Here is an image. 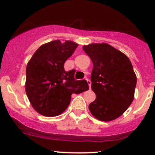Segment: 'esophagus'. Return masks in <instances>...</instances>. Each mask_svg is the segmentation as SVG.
I'll list each match as a JSON object with an SVG mask.
<instances>
[{
    "label": "esophagus",
    "instance_id": "esophagus-1",
    "mask_svg": "<svg viewBox=\"0 0 155 155\" xmlns=\"http://www.w3.org/2000/svg\"><path fill=\"white\" fill-rule=\"evenodd\" d=\"M85 80L87 81V84H88V86H89V88H91V81H90L89 79L87 78H85Z\"/></svg>",
    "mask_w": 155,
    "mask_h": 155
}]
</instances>
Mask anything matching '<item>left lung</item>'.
<instances>
[{
	"mask_svg": "<svg viewBox=\"0 0 155 155\" xmlns=\"http://www.w3.org/2000/svg\"><path fill=\"white\" fill-rule=\"evenodd\" d=\"M83 50L93 64L91 89L96 94L89 104L92 116L101 121H112L128 109L134 98L137 76L128 57L110 45L91 43Z\"/></svg>",
	"mask_w": 155,
	"mask_h": 155,
	"instance_id": "obj_1",
	"label": "left lung"
}]
</instances>
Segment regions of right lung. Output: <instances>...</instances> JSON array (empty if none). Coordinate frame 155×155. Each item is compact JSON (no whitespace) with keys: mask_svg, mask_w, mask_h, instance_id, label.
<instances>
[{"mask_svg":"<svg viewBox=\"0 0 155 155\" xmlns=\"http://www.w3.org/2000/svg\"><path fill=\"white\" fill-rule=\"evenodd\" d=\"M78 46L72 41H51L42 45L28 62L25 92L39 114L58 116L68 107L71 94L88 90L85 80H74V70L65 71L64 68Z\"/></svg>","mask_w":155,"mask_h":155,"instance_id":"add662e5","label":"right lung"}]
</instances>
